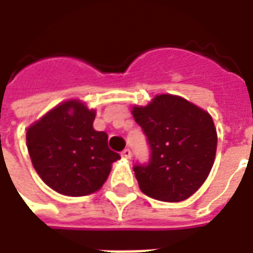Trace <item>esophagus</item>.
<instances>
[{
	"label": "esophagus",
	"mask_w": 253,
	"mask_h": 253,
	"mask_svg": "<svg viewBox=\"0 0 253 253\" xmlns=\"http://www.w3.org/2000/svg\"><path fill=\"white\" fill-rule=\"evenodd\" d=\"M131 150H130V149H125V150H123V152H122V157H123V159H127V160H130L131 159Z\"/></svg>",
	"instance_id": "34e87169"
}]
</instances>
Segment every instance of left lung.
<instances>
[{
  "label": "left lung",
  "instance_id": "obj_1",
  "mask_svg": "<svg viewBox=\"0 0 253 253\" xmlns=\"http://www.w3.org/2000/svg\"><path fill=\"white\" fill-rule=\"evenodd\" d=\"M132 116L150 148L148 164L132 168L141 191L163 202L190 198L205 183L215 159L211 116L173 94H159L146 107H134Z\"/></svg>",
  "mask_w": 253,
  "mask_h": 253
}]
</instances>
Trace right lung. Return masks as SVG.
Returning <instances> with one entry per match:
<instances>
[{
    "mask_svg": "<svg viewBox=\"0 0 253 253\" xmlns=\"http://www.w3.org/2000/svg\"><path fill=\"white\" fill-rule=\"evenodd\" d=\"M94 116L81 101L69 100L27 130L34 168L62 195L84 196L100 190L112 163L121 159L108 148V135L93 128Z\"/></svg>",
    "mask_w": 253,
    "mask_h": 253,
    "instance_id": "right-lung-1",
    "label": "right lung"
}]
</instances>
